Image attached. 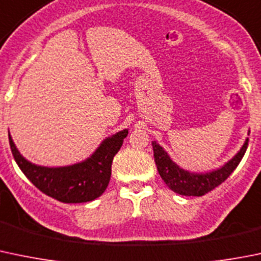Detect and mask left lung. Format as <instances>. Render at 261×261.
<instances>
[{"instance_id": "1", "label": "left lung", "mask_w": 261, "mask_h": 261, "mask_svg": "<svg viewBox=\"0 0 261 261\" xmlns=\"http://www.w3.org/2000/svg\"><path fill=\"white\" fill-rule=\"evenodd\" d=\"M151 145H153L154 161H155L159 174L172 191L179 195H185V196H203V195L208 194L209 191L216 189L217 186H219L222 182L226 181L229 174L236 169V167L241 162L242 156L246 153L249 139H246L241 150L222 168L201 174L190 173V172L184 171L171 161V158L167 155L163 148L159 146L155 141H153Z\"/></svg>"}]
</instances>
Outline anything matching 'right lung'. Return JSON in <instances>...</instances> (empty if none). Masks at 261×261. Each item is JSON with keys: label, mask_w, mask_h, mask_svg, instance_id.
I'll use <instances>...</instances> for the list:
<instances>
[{"label": "right lung", "mask_w": 261, "mask_h": 261, "mask_svg": "<svg viewBox=\"0 0 261 261\" xmlns=\"http://www.w3.org/2000/svg\"><path fill=\"white\" fill-rule=\"evenodd\" d=\"M128 130L106 139L85 162L61 168H47L32 164L22 158L9 135L10 148L17 166L37 189L61 203H87L97 199L107 189L113 156L120 150Z\"/></svg>", "instance_id": "1"}]
</instances>
